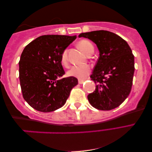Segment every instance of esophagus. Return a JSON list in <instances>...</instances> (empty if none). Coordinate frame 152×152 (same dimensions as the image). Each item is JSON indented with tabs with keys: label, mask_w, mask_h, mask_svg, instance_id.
Instances as JSON below:
<instances>
[{
	"label": "esophagus",
	"mask_w": 152,
	"mask_h": 152,
	"mask_svg": "<svg viewBox=\"0 0 152 152\" xmlns=\"http://www.w3.org/2000/svg\"><path fill=\"white\" fill-rule=\"evenodd\" d=\"M78 83L79 84H83L84 83V80H79Z\"/></svg>",
	"instance_id": "34e87169"
}]
</instances>
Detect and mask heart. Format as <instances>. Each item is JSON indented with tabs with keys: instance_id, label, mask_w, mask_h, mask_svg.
I'll return each instance as SVG.
<instances>
[{
	"instance_id": "b5f03b06",
	"label": "heart",
	"mask_w": 152,
	"mask_h": 152,
	"mask_svg": "<svg viewBox=\"0 0 152 152\" xmlns=\"http://www.w3.org/2000/svg\"><path fill=\"white\" fill-rule=\"evenodd\" d=\"M79 48L86 54L87 56L94 53V46L87 39H81L77 44ZM61 63L64 66L67 65V54L66 50H64L61 55ZM91 72V69L88 65L73 66L67 71V75L79 79H84L88 77Z\"/></svg>"
}]
</instances>
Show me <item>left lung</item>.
Returning <instances> with one entry per match:
<instances>
[{"label":"left lung","instance_id":"left-lung-1","mask_svg":"<svg viewBox=\"0 0 152 152\" xmlns=\"http://www.w3.org/2000/svg\"><path fill=\"white\" fill-rule=\"evenodd\" d=\"M96 44L99 56L90 77L96 89L89 102L101 110L117 108L131 92L135 71L134 56L125 40L113 32L99 30L79 35Z\"/></svg>","mask_w":152,"mask_h":152}]
</instances>
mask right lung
<instances>
[{
  "label": "right lung",
  "instance_id": "1",
  "mask_svg": "<svg viewBox=\"0 0 152 152\" xmlns=\"http://www.w3.org/2000/svg\"><path fill=\"white\" fill-rule=\"evenodd\" d=\"M77 36L44 35L25 47L19 62V81L23 97L35 110L50 113L66 103L75 77L59 79L65 73L61 55Z\"/></svg>",
  "mask_w": 152,
  "mask_h": 152
}]
</instances>
